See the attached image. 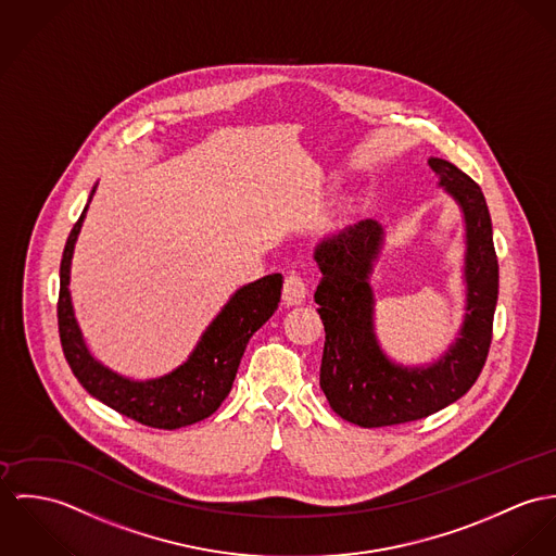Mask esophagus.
Segmentation results:
<instances>
[{
  "mask_svg": "<svg viewBox=\"0 0 556 556\" xmlns=\"http://www.w3.org/2000/svg\"><path fill=\"white\" fill-rule=\"evenodd\" d=\"M307 299V281L301 273H290L283 281V303L286 305H301Z\"/></svg>",
  "mask_w": 556,
  "mask_h": 556,
  "instance_id": "obj_1",
  "label": "esophagus"
}]
</instances>
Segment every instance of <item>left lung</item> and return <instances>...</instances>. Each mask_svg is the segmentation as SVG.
Here are the masks:
<instances>
[{"label":"left lung","mask_w":556,"mask_h":556,"mask_svg":"<svg viewBox=\"0 0 556 556\" xmlns=\"http://www.w3.org/2000/svg\"><path fill=\"white\" fill-rule=\"evenodd\" d=\"M429 166L465 215L467 305L458 339L427 367L392 363L375 337V296L369 275L383 243V228L365 219L321 241L313 257L321 270L315 290L326 341L319 386L343 420L392 427L427 418L458 401L480 377L493 341L498 294L491 213L480 186L454 164L431 157Z\"/></svg>","instance_id":"1"}]
</instances>
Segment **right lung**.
<instances>
[{"instance_id":"1","label":"right lung","mask_w":556,"mask_h":556,"mask_svg":"<svg viewBox=\"0 0 556 556\" xmlns=\"http://www.w3.org/2000/svg\"><path fill=\"white\" fill-rule=\"evenodd\" d=\"M93 191L96 187L91 195ZM89 202L65 241L60 266L58 324L70 369L91 396L144 427L175 431L208 418L230 394L249 339L277 311L283 277L273 273L237 290L181 367L164 377L134 381L91 356L72 308L70 264Z\"/></svg>"}]
</instances>
